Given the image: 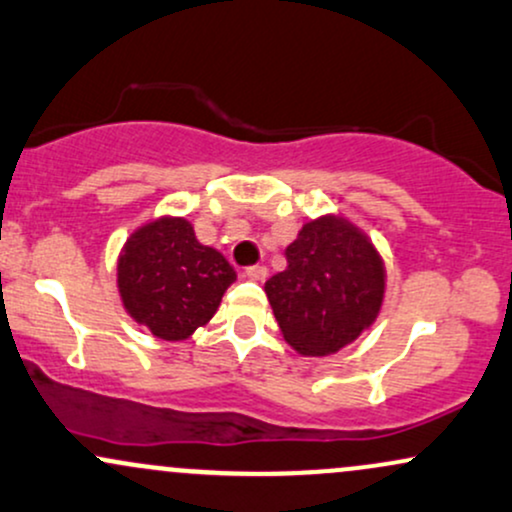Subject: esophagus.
Masks as SVG:
<instances>
[{"instance_id":"obj_1","label":"esophagus","mask_w":512,"mask_h":512,"mask_svg":"<svg viewBox=\"0 0 512 512\" xmlns=\"http://www.w3.org/2000/svg\"><path fill=\"white\" fill-rule=\"evenodd\" d=\"M245 276L252 281H264L267 279V267H264V264H250V267L245 269Z\"/></svg>"}]
</instances>
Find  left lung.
<instances>
[{
  "label": "left lung",
  "mask_w": 512,
  "mask_h": 512,
  "mask_svg": "<svg viewBox=\"0 0 512 512\" xmlns=\"http://www.w3.org/2000/svg\"><path fill=\"white\" fill-rule=\"evenodd\" d=\"M284 272L264 284L281 334L298 354L330 356L380 313L385 264L342 216L305 223L286 248Z\"/></svg>",
  "instance_id": "obj_1"
}]
</instances>
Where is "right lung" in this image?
Listing matches in <instances>:
<instances>
[{"label":"right lung","instance_id":"right-lung-1","mask_svg":"<svg viewBox=\"0 0 512 512\" xmlns=\"http://www.w3.org/2000/svg\"><path fill=\"white\" fill-rule=\"evenodd\" d=\"M236 281L226 257L195 238L185 219H158L132 233L117 262L125 310L166 342L207 325Z\"/></svg>","mask_w":512,"mask_h":512}]
</instances>
